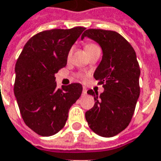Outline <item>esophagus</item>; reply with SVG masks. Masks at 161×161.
<instances>
[{
    "label": "esophagus",
    "mask_w": 161,
    "mask_h": 161,
    "mask_svg": "<svg viewBox=\"0 0 161 161\" xmlns=\"http://www.w3.org/2000/svg\"><path fill=\"white\" fill-rule=\"evenodd\" d=\"M83 94H84V95H86V94H87V90H86L85 87L83 88Z\"/></svg>",
    "instance_id": "esophagus-1"
}]
</instances>
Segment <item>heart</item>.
<instances>
[{
    "instance_id": "heart-1",
    "label": "heart",
    "mask_w": 161,
    "mask_h": 161,
    "mask_svg": "<svg viewBox=\"0 0 161 161\" xmlns=\"http://www.w3.org/2000/svg\"><path fill=\"white\" fill-rule=\"evenodd\" d=\"M95 47H97V46L96 44H93V43H88V44L85 45V50L87 51L89 49H93V48H95Z\"/></svg>"
}]
</instances>
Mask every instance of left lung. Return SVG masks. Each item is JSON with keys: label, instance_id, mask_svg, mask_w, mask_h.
I'll use <instances>...</instances> for the list:
<instances>
[{"label": "left lung", "instance_id": "8db88e82", "mask_svg": "<svg viewBox=\"0 0 161 161\" xmlns=\"http://www.w3.org/2000/svg\"><path fill=\"white\" fill-rule=\"evenodd\" d=\"M92 39L101 47L103 57L93 74L104 84L100 95L94 97V106L85 112L90 128L97 135L110 138L119 134L131 122L139 97V63L133 48L125 38L112 30H85L81 36Z\"/></svg>", "mask_w": 161, "mask_h": 161}]
</instances>
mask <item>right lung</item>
Wrapping results in <instances>:
<instances>
[{
	"label": "right lung",
	"mask_w": 161,
	"mask_h": 161,
	"mask_svg": "<svg viewBox=\"0 0 161 161\" xmlns=\"http://www.w3.org/2000/svg\"><path fill=\"white\" fill-rule=\"evenodd\" d=\"M84 30L76 27L36 34L16 62L14 96L23 121L39 135L49 137L60 131L82 94L79 83L57 88L55 74L66 66L69 50Z\"/></svg>",
	"instance_id": "obj_1"
}]
</instances>
